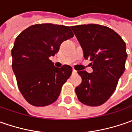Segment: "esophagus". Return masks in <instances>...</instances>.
I'll use <instances>...</instances> for the list:
<instances>
[{
  "instance_id": "esophagus-1",
  "label": "esophagus",
  "mask_w": 132,
  "mask_h": 132,
  "mask_svg": "<svg viewBox=\"0 0 132 132\" xmlns=\"http://www.w3.org/2000/svg\"><path fill=\"white\" fill-rule=\"evenodd\" d=\"M73 74H77V71L76 70H73Z\"/></svg>"
}]
</instances>
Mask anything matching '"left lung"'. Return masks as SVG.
Masks as SVG:
<instances>
[{
    "instance_id": "left-lung-1",
    "label": "left lung",
    "mask_w": 132,
    "mask_h": 132,
    "mask_svg": "<svg viewBox=\"0 0 132 132\" xmlns=\"http://www.w3.org/2000/svg\"><path fill=\"white\" fill-rule=\"evenodd\" d=\"M89 59L92 73L78 71L82 81L76 88L80 102L90 106L104 104L114 93L125 70L126 43L112 28L98 24L70 26Z\"/></svg>"
}]
</instances>
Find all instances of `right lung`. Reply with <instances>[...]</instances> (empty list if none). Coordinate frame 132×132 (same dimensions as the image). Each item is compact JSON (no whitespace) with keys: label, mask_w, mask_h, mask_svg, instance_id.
Here are the masks:
<instances>
[{"label":"right lung","mask_w":132,"mask_h":132,"mask_svg":"<svg viewBox=\"0 0 132 132\" xmlns=\"http://www.w3.org/2000/svg\"><path fill=\"white\" fill-rule=\"evenodd\" d=\"M74 36L69 26L43 23L33 25L20 34L12 50V69L24 98L34 106L55 102L72 68H56L49 57L61 43Z\"/></svg>","instance_id":"obj_1"}]
</instances>
